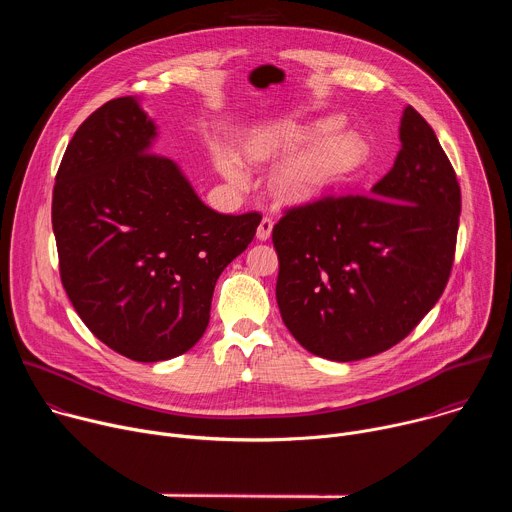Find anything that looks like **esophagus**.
Wrapping results in <instances>:
<instances>
[{"mask_svg":"<svg viewBox=\"0 0 512 512\" xmlns=\"http://www.w3.org/2000/svg\"><path fill=\"white\" fill-rule=\"evenodd\" d=\"M271 231H273V218L263 216L259 227H257V239L259 241H267L271 237Z\"/></svg>","mask_w":512,"mask_h":512,"instance_id":"obj_1","label":"esophagus"}]
</instances>
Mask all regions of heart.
Returning a JSON list of instances; mask_svg holds the SVG:
<instances>
[{
  "label": "heart",
  "instance_id": "b5f03b06",
  "mask_svg": "<svg viewBox=\"0 0 512 512\" xmlns=\"http://www.w3.org/2000/svg\"><path fill=\"white\" fill-rule=\"evenodd\" d=\"M336 129L338 121L334 119L306 125L273 121L253 129L245 137L243 150L253 162L285 156L273 172V190L285 202H308L360 170L369 158V145L358 133ZM216 164L233 184L247 180L239 158L231 150H218Z\"/></svg>",
  "mask_w": 512,
  "mask_h": 512
}]
</instances>
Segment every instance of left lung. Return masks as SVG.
Listing matches in <instances>:
<instances>
[{
    "mask_svg": "<svg viewBox=\"0 0 512 512\" xmlns=\"http://www.w3.org/2000/svg\"><path fill=\"white\" fill-rule=\"evenodd\" d=\"M399 139L371 194L294 206L273 227L281 320L316 356L350 362L389 350L450 279L462 210L456 172L413 107Z\"/></svg>",
    "mask_w": 512,
    "mask_h": 512,
    "instance_id": "left-lung-1",
    "label": "left lung"
}]
</instances>
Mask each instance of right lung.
I'll return each mask as SVG.
<instances>
[{
	"label": "right lung",
	"instance_id": "obj_1",
	"mask_svg": "<svg viewBox=\"0 0 512 512\" xmlns=\"http://www.w3.org/2000/svg\"><path fill=\"white\" fill-rule=\"evenodd\" d=\"M156 123L119 97L72 135L52 229L66 296L115 352L158 362L204 334L218 275L253 241L259 212L208 208L180 166L152 154Z\"/></svg>",
	"mask_w": 512,
	"mask_h": 512
}]
</instances>
